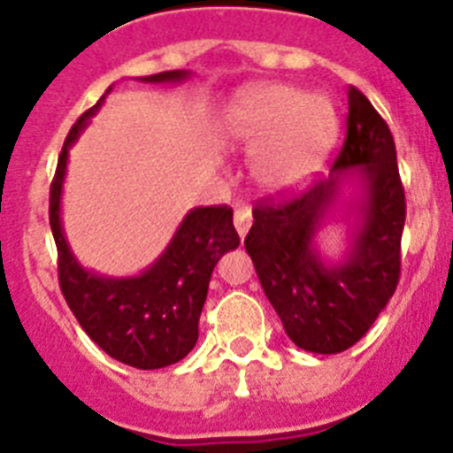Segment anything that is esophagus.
<instances>
[{
    "instance_id": "34e87169",
    "label": "esophagus",
    "mask_w": 453,
    "mask_h": 453,
    "mask_svg": "<svg viewBox=\"0 0 453 453\" xmlns=\"http://www.w3.org/2000/svg\"><path fill=\"white\" fill-rule=\"evenodd\" d=\"M234 224H235V231H238L240 238H245L247 231H250V226H251V208H247V206L235 208Z\"/></svg>"
}]
</instances>
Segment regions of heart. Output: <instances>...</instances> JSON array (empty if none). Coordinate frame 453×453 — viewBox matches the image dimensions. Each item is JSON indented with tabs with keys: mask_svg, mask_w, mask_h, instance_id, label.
Segmentation results:
<instances>
[{
	"mask_svg": "<svg viewBox=\"0 0 453 453\" xmlns=\"http://www.w3.org/2000/svg\"><path fill=\"white\" fill-rule=\"evenodd\" d=\"M335 134L338 115L329 99L283 83L247 88L222 115V135L256 150L251 172L256 183L272 195H286L308 183Z\"/></svg>",
	"mask_w": 453,
	"mask_h": 453,
	"instance_id": "obj_1",
	"label": "heart"
}]
</instances>
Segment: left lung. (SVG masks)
Returning a JSON list of instances; mask_svg holds the SVG:
<instances>
[{
    "mask_svg": "<svg viewBox=\"0 0 453 453\" xmlns=\"http://www.w3.org/2000/svg\"><path fill=\"white\" fill-rule=\"evenodd\" d=\"M347 138L329 179L283 203L263 202L245 250L288 338L313 354H340L370 331L395 295L402 267L406 197L388 124L361 90H347ZM345 182L354 200L342 199ZM346 213V254L321 256L317 235L331 214Z\"/></svg>",
    "mask_w": 453,
    "mask_h": 453,
    "instance_id": "1",
    "label": "left lung"
}]
</instances>
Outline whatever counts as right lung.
I'll list each match as a JSON object with an SVG mask.
<instances>
[{"instance_id": "add662e5", "label": "right lung", "mask_w": 453, "mask_h": 453, "mask_svg": "<svg viewBox=\"0 0 453 453\" xmlns=\"http://www.w3.org/2000/svg\"><path fill=\"white\" fill-rule=\"evenodd\" d=\"M188 77V70H170L140 77V81L181 83ZM111 90L113 86L77 119L58 156L50 197V224L58 250V281L67 306L92 342L124 365L158 370L186 358L195 347L211 274L219 258L240 245V238L229 206H197L188 211L163 254L140 274H97L77 261L61 219L67 156Z\"/></svg>"}]
</instances>
